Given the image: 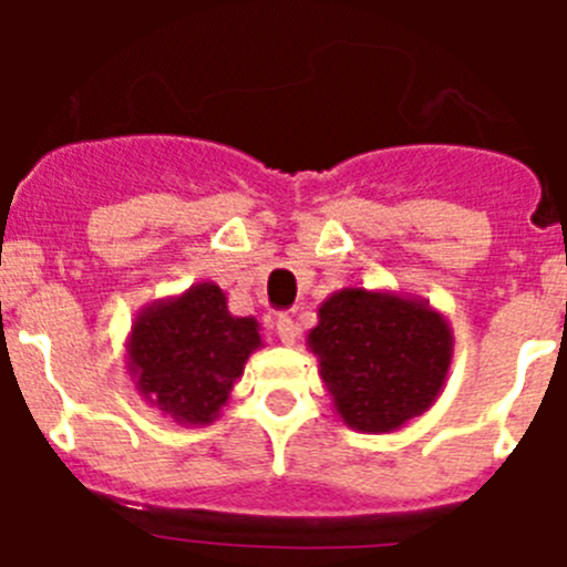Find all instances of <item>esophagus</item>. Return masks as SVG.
I'll return each instance as SVG.
<instances>
[{"label": "esophagus", "instance_id": "esophagus-1", "mask_svg": "<svg viewBox=\"0 0 567 567\" xmlns=\"http://www.w3.org/2000/svg\"><path fill=\"white\" fill-rule=\"evenodd\" d=\"M275 329H278V338L284 346L298 343V323H295V318H289V315H280L278 323H275Z\"/></svg>", "mask_w": 567, "mask_h": 567}]
</instances>
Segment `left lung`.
<instances>
[{
    "instance_id": "left-lung-1",
    "label": "left lung",
    "mask_w": 567,
    "mask_h": 567,
    "mask_svg": "<svg viewBox=\"0 0 567 567\" xmlns=\"http://www.w3.org/2000/svg\"><path fill=\"white\" fill-rule=\"evenodd\" d=\"M307 346L338 417L363 434L398 432L429 412L454 358L452 327L440 309L365 287L329 295Z\"/></svg>"
}]
</instances>
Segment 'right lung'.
I'll return each instance as SVG.
<instances>
[{"label": "right lung", "instance_id": "obj_1", "mask_svg": "<svg viewBox=\"0 0 567 567\" xmlns=\"http://www.w3.org/2000/svg\"><path fill=\"white\" fill-rule=\"evenodd\" d=\"M260 346L258 320L229 312L227 292L202 280L135 315L124 363L144 403L198 429L221 417L249 354Z\"/></svg>", "mask_w": 567, "mask_h": 567}]
</instances>
